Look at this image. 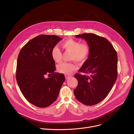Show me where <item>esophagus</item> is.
I'll use <instances>...</instances> for the list:
<instances>
[{"label": "esophagus", "instance_id": "esophagus-1", "mask_svg": "<svg viewBox=\"0 0 134 134\" xmlns=\"http://www.w3.org/2000/svg\"><path fill=\"white\" fill-rule=\"evenodd\" d=\"M65 78L66 79H70L71 77V76H69V75H65Z\"/></svg>", "mask_w": 134, "mask_h": 134}]
</instances>
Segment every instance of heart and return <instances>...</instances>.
<instances>
[{
    "label": "heart",
    "mask_w": 134,
    "mask_h": 134,
    "mask_svg": "<svg viewBox=\"0 0 134 134\" xmlns=\"http://www.w3.org/2000/svg\"><path fill=\"white\" fill-rule=\"evenodd\" d=\"M62 47L66 50L71 52L70 59L75 62L82 63L88 58L90 54V48L86 43H81L80 41L74 39H67L62 43ZM51 57L53 60L59 63L62 59V52L60 49L54 47L51 50ZM58 70L62 74H70L74 70L77 69L72 63H62L58 66Z\"/></svg>",
    "instance_id": "heart-1"
}]
</instances>
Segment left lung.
<instances>
[{"label":"left lung","mask_w":134,"mask_h":134,"mask_svg":"<svg viewBox=\"0 0 134 134\" xmlns=\"http://www.w3.org/2000/svg\"><path fill=\"white\" fill-rule=\"evenodd\" d=\"M84 39L90 48L88 58L74 77L78 85L74 91L79 101L93 105L102 101L109 93L117 78L118 57L111 43L104 37L93 33L76 35Z\"/></svg>","instance_id":"1"}]
</instances>
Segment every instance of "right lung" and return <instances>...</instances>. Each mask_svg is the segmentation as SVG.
Instances as JSON below:
<instances>
[{"label": "right lung", "instance_id": "right-lung-1", "mask_svg": "<svg viewBox=\"0 0 134 134\" xmlns=\"http://www.w3.org/2000/svg\"><path fill=\"white\" fill-rule=\"evenodd\" d=\"M63 39L54 35H40L29 41L18 54L16 77L26 100L39 107L46 108L58 98L65 80L64 74L55 72L51 50ZM47 74L53 76L46 79Z\"/></svg>", "mask_w": 134, "mask_h": 134}]
</instances>
